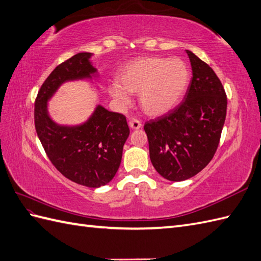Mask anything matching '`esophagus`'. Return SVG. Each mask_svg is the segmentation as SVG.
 I'll use <instances>...</instances> for the list:
<instances>
[{"mask_svg": "<svg viewBox=\"0 0 261 261\" xmlns=\"http://www.w3.org/2000/svg\"><path fill=\"white\" fill-rule=\"evenodd\" d=\"M141 125H142V123L139 120H137V119H132V120L129 121V126H130L131 129H133V130L140 129Z\"/></svg>", "mask_w": 261, "mask_h": 261, "instance_id": "34e87169", "label": "esophagus"}]
</instances>
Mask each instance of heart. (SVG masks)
Segmentation results:
<instances>
[{
    "label": "heart",
    "instance_id": "1",
    "mask_svg": "<svg viewBox=\"0 0 261 261\" xmlns=\"http://www.w3.org/2000/svg\"><path fill=\"white\" fill-rule=\"evenodd\" d=\"M188 81L189 71L179 59L140 58L119 71L117 83L109 88V93L122 107L131 103L130 93H139L143 112L150 117H160L178 105Z\"/></svg>",
    "mask_w": 261,
    "mask_h": 261
}]
</instances>
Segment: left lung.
<instances>
[{"label": "left lung", "mask_w": 261, "mask_h": 261, "mask_svg": "<svg viewBox=\"0 0 261 261\" xmlns=\"http://www.w3.org/2000/svg\"><path fill=\"white\" fill-rule=\"evenodd\" d=\"M189 57L192 77L184 101L144 124L150 160L163 178L184 181L214 158L227 113V95L215 71L195 53Z\"/></svg>", "instance_id": "obj_1"}]
</instances>
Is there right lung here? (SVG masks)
<instances>
[{"label":"right lung","mask_w":261,"mask_h":261,"mask_svg":"<svg viewBox=\"0 0 261 261\" xmlns=\"http://www.w3.org/2000/svg\"><path fill=\"white\" fill-rule=\"evenodd\" d=\"M92 56L77 53L51 72L36 96L34 123L48 159L65 178L99 188L110 182L120 167L130 135L125 117L98 105L86 122L62 125L54 122L47 110L48 100L63 83L98 77V70L90 61Z\"/></svg>","instance_id":"right-lung-1"}]
</instances>
